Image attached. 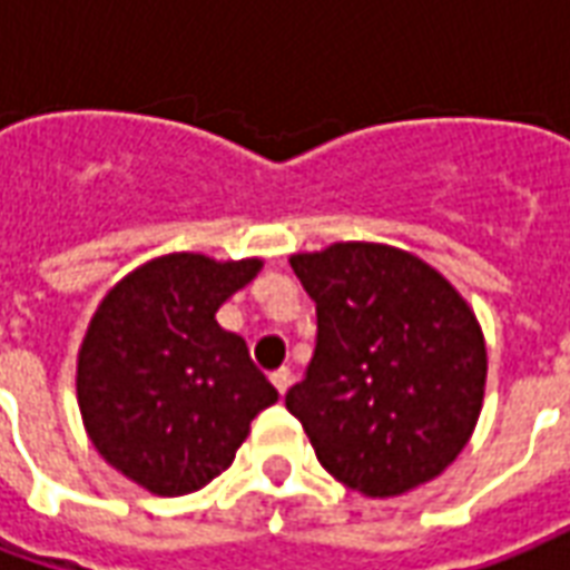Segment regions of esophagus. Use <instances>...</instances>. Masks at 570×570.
<instances>
[{"mask_svg":"<svg viewBox=\"0 0 570 570\" xmlns=\"http://www.w3.org/2000/svg\"><path fill=\"white\" fill-rule=\"evenodd\" d=\"M272 384H274V391H277V394L284 396L286 391H289V384H293V375H289V370L274 372V375H272Z\"/></svg>","mask_w":570,"mask_h":570,"instance_id":"34e87169","label":"esophagus"}]
</instances>
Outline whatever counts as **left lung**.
Returning <instances> with one entry per match:
<instances>
[{"mask_svg": "<svg viewBox=\"0 0 570 570\" xmlns=\"http://www.w3.org/2000/svg\"><path fill=\"white\" fill-rule=\"evenodd\" d=\"M289 265L317 305V347L286 409L317 461L366 498L440 476L476 430L489 375L466 298L387 244L338 240Z\"/></svg>", "mask_w": 570, "mask_h": 570, "instance_id": "8db88e82", "label": "left lung"}]
</instances>
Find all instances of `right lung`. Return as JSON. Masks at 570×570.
Masks as SVG:
<instances>
[{
    "label": "right lung",
    "mask_w": 570,
    "mask_h": 570,
    "mask_svg": "<svg viewBox=\"0 0 570 570\" xmlns=\"http://www.w3.org/2000/svg\"><path fill=\"white\" fill-rule=\"evenodd\" d=\"M262 259L167 253L125 274L81 338L76 394L88 440L151 494L204 489L235 461L249 421L277 403L247 342L216 311Z\"/></svg>",
    "instance_id": "add662e5"
}]
</instances>
